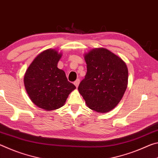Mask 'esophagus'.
I'll list each match as a JSON object with an SVG mask.
<instances>
[{
  "label": "esophagus",
  "instance_id": "1",
  "mask_svg": "<svg viewBox=\"0 0 158 158\" xmlns=\"http://www.w3.org/2000/svg\"><path fill=\"white\" fill-rule=\"evenodd\" d=\"M79 83H80V79H77L76 81L74 82V85H76V87H78V85H79Z\"/></svg>",
  "mask_w": 158,
  "mask_h": 158
}]
</instances>
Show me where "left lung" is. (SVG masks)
I'll use <instances>...</instances> for the list:
<instances>
[{"instance_id": "8db88e82", "label": "left lung", "mask_w": 158, "mask_h": 158, "mask_svg": "<svg viewBox=\"0 0 158 158\" xmlns=\"http://www.w3.org/2000/svg\"><path fill=\"white\" fill-rule=\"evenodd\" d=\"M87 73L78 86L88 108L98 113L113 109L127 87L128 69L122 59L106 48L85 55Z\"/></svg>"}]
</instances>
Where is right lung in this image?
Listing matches in <instances>:
<instances>
[{"label":"right lung","instance_id":"right-lung-1","mask_svg":"<svg viewBox=\"0 0 158 158\" xmlns=\"http://www.w3.org/2000/svg\"><path fill=\"white\" fill-rule=\"evenodd\" d=\"M55 49L39 54L28 66L24 77L28 97L38 107L52 110L63 106L76 86L67 80L65 72L58 69L61 57Z\"/></svg>","mask_w":158,"mask_h":158}]
</instances>
